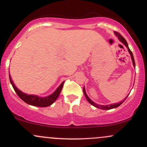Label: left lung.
<instances>
[{"mask_svg": "<svg viewBox=\"0 0 147 147\" xmlns=\"http://www.w3.org/2000/svg\"><path fill=\"white\" fill-rule=\"evenodd\" d=\"M115 34L116 36H117L118 38H119V41H120L121 42H122V43H124V44L125 45L126 47H127L128 50H129V52L130 55H131V59H132V61H133V65H134V67H136V63H135V60H134V58H133V53H132V52L131 51V50H130V49H129V46H128V43H127V42H126V41L125 40V38H124V37H123V36H122V35H121L120 34H119V32H115ZM83 91H84V95L86 96V99L88 100V102L89 103H90V104H92V106H95V107H96V108H97V109H102V110H109V109H115V108H117V107H118V106H120L121 104H122V103L124 102V101H125V99H126V98H127V97H128V96H127V97H126V98L124 99V100H123V101H121V102H119V103H116V104H110V105L103 106V105H99V104H95V102H92V101L91 100V99H90V98H89L88 97V95H86V91H85V88H84V89H83Z\"/></svg>", "mask_w": 147, "mask_h": 147, "instance_id": "obj_1", "label": "left lung"}]
</instances>
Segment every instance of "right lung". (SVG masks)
Returning <instances> with one entry per match:
<instances>
[{
    "mask_svg": "<svg viewBox=\"0 0 147 147\" xmlns=\"http://www.w3.org/2000/svg\"><path fill=\"white\" fill-rule=\"evenodd\" d=\"M9 80L11 82V85H12L13 88L14 89L15 92H16L18 97L21 98L22 100L24 101L25 103L30 105L38 106V107H46V106H50L51 104H53L54 102L56 101V99L58 98L59 95L61 91L62 90V88L63 86L64 82H62V84L59 86L58 88L54 92L52 95L48 97H40L36 95H27V94L24 93V92H21L15 86V85L13 83L12 80H11V77L9 75Z\"/></svg>",
    "mask_w": 147,
    "mask_h": 147,
    "instance_id": "1",
    "label": "right lung"
}]
</instances>
